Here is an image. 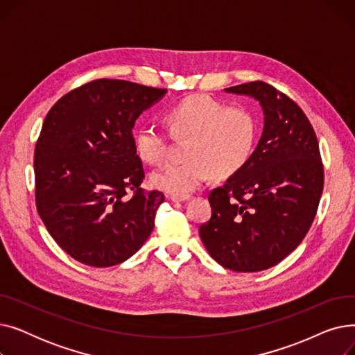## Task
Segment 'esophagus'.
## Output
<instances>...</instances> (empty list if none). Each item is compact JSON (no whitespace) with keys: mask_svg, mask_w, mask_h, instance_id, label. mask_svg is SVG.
Returning a JSON list of instances; mask_svg holds the SVG:
<instances>
[{"mask_svg":"<svg viewBox=\"0 0 355 355\" xmlns=\"http://www.w3.org/2000/svg\"><path fill=\"white\" fill-rule=\"evenodd\" d=\"M170 200L171 201H174V202H182V201H187V200H190V196H171L170 197Z\"/></svg>","mask_w":355,"mask_h":355,"instance_id":"34e87169","label":"esophagus"}]
</instances>
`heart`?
<instances>
[{
  "mask_svg": "<svg viewBox=\"0 0 355 355\" xmlns=\"http://www.w3.org/2000/svg\"><path fill=\"white\" fill-rule=\"evenodd\" d=\"M164 119L174 137L190 138L182 164H166L149 175L153 187L174 196H189L211 175L227 178L243 166L254 148L257 122L243 106H226L207 96H190L165 112ZM138 155L159 164L166 154V138L154 125L135 132Z\"/></svg>",
  "mask_w": 355,
  "mask_h": 355,
  "instance_id": "b5f03b06",
  "label": "heart"
}]
</instances>
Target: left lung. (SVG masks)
I'll return each mask as SVG.
<instances>
[{
  "mask_svg": "<svg viewBox=\"0 0 355 355\" xmlns=\"http://www.w3.org/2000/svg\"><path fill=\"white\" fill-rule=\"evenodd\" d=\"M263 110L249 161L214 189L211 218L198 234L210 256L234 272H260L292 253L308 233L324 189L318 139L302 109L265 82L225 89Z\"/></svg>",
  "mask_w": 355,
  "mask_h": 355,
  "instance_id": "left-lung-1",
  "label": "left lung"
}]
</instances>
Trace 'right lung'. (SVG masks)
<instances>
[{"label":"right lung","instance_id":"obj_1","mask_svg":"<svg viewBox=\"0 0 355 355\" xmlns=\"http://www.w3.org/2000/svg\"><path fill=\"white\" fill-rule=\"evenodd\" d=\"M165 93L99 79L49 110L34 153L35 206L55 243L83 265L125 262L154 229L164 194L141 189L144 166L132 129Z\"/></svg>","mask_w":355,"mask_h":355}]
</instances>
